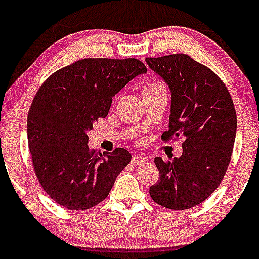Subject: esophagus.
<instances>
[{
	"mask_svg": "<svg viewBox=\"0 0 259 259\" xmlns=\"http://www.w3.org/2000/svg\"><path fill=\"white\" fill-rule=\"evenodd\" d=\"M146 162V158L144 156L142 155H138V154H135L132 156V163L135 165H139V164H143Z\"/></svg>",
	"mask_w": 259,
	"mask_h": 259,
	"instance_id": "obj_1",
	"label": "esophagus"
}]
</instances>
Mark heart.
I'll use <instances>...</instances> for the list:
<instances>
[{"label": "heart", "mask_w": 259, "mask_h": 259, "mask_svg": "<svg viewBox=\"0 0 259 259\" xmlns=\"http://www.w3.org/2000/svg\"><path fill=\"white\" fill-rule=\"evenodd\" d=\"M158 94H165V85L163 81L155 80V81H148L143 85L142 88V96L143 98L152 97Z\"/></svg>", "instance_id": "1"}]
</instances>
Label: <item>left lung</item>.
<instances>
[{
  "instance_id": "8db88e82",
  "label": "left lung",
  "mask_w": 259,
  "mask_h": 259,
  "mask_svg": "<svg viewBox=\"0 0 259 259\" xmlns=\"http://www.w3.org/2000/svg\"><path fill=\"white\" fill-rule=\"evenodd\" d=\"M145 61L171 94L169 126L162 139H185L179 158H155L159 180L150 187V196L168 209H191L209 198L227 170L237 133L234 104L221 79L188 55Z\"/></svg>"
}]
</instances>
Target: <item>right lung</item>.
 Masks as SVG:
<instances>
[{
  "label": "right lung",
  "mask_w": 259,
  "mask_h": 259,
  "mask_svg": "<svg viewBox=\"0 0 259 259\" xmlns=\"http://www.w3.org/2000/svg\"><path fill=\"white\" fill-rule=\"evenodd\" d=\"M137 59H85L63 67L43 82L27 116L28 149L34 173L54 202L86 210L109 194L132 156L89 149L88 132L109 113L113 97L139 74Z\"/></svg>",
  "instance_id": "1"
}]
</instances>
